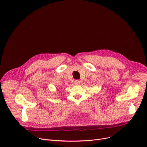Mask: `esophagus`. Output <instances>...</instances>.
I'll return each mask as SVG.
<instances>
[{"instance_id": "obj_1", "label": "esophagus", "mask_w": 147, "mask_h": 147, "mask_svg": "<svg viewBox=\"0 0 147 147\" xmlns=\"http://www.w3.org/2000/svg\"><path fill=\"white\" fill-rule=\"evenodd\" d=\"M74 84H76V85H77V84H79L80 83V81L79 80H75L74 82Z\"/></svg>"}]
</instances>
